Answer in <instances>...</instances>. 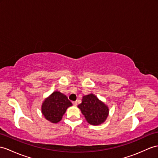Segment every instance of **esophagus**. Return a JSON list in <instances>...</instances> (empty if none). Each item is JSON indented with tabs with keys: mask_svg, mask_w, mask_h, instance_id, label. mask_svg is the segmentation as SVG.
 <instances>
[{
	"mask_svg": "<svg viewBox=\"0 0 158 158\" xmlns=\"http://www.w3.org/2000/svg\"><path fill=\"white\" fill-rule=\"evenodd\" d=\"M72 103H73V105H74V106H77V105H78V104H77V102H76V101H74Z\"/></svg>",
	"mask_w": 158,
	"mask_h": 158,
	"instance_id": "esophagus-1",
	"label": "esophagus"
}]
</instances>
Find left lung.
<instances>
[{"label": "left lung", "instance_id": "1", "mask_svg": "<svg viewBox=\"0 0 158 158\" xmlns=\"http://www.w3.org/2000/svg\"><path fill=\"white\" fill-rule=\"evenodd\" d=\"M78 107L86 121L92 125L102 124L109 114V106L92 93L84 96L82 103Z\"/></svg>", "mask_w": 158, "mask_h": 158}]
</instances>
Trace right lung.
I'll return each mask as SVG.
<instances>
[{"mask_svg": "<svg viewBox=\"0 0 158 158\" xmlns=\"http://www.w3.org/2000/svg\"><path fill=\"white\" fill-rule=\"evenodd\" d=\"M72 106L66 95L54 91L46 98L41 105V113L46 120L57 123L62 118L68 107Z\"/></svg>", "mask_w": 158, "mask_h": 158, "instance_id": "obj_1", "label": "right lung"}]
</instances>
